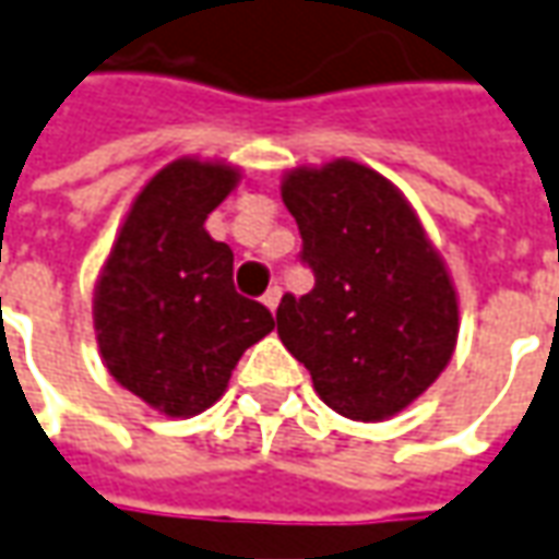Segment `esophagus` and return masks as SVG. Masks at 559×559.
Listing matches in <instances>:
<instances>
[{"mask_svg": "<svg viewBox=\"0 0 559 559\" xmlns=\"http://www.w3.org/2000/svg\"><path fill=\"white\" fill-rule=\"evenodd\" d=\"M280 298H283V288L280 286H271L267 288V292H264V298H261V301H264V307H267V310H276V307H280Z\"/></svg>", "mask_w": 559, "mask_h": 559, "instance_id": "obj_1", "label": "esophagus"}]
</instances>
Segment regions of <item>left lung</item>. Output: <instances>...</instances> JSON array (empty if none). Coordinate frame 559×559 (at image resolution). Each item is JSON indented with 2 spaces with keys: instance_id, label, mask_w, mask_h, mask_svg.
<instances>
[{
  "instance_id": "left-lung-1",
  "label": "left lung",
  "mask_w": 559,
  "mask_h": 559,
  "mask_svg": "<svg viewBox=\"0 0 559 559\" xmlns=\"http://www.w3.org/2000/svg\"><path fill=\"white\" fill-rule=\"evenodd\" d=\"M313 288L283 295L276 332L329 409L384 421L440 378L459 341V292L409 200L354 159L283 175Z\"/></svg>"
}]
</instances>
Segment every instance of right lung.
<instances>
[{"instance_id": "add662e5", "label": "right lung", "mask_w": 559, "mask_h": 559, "mask_svg": "<svg viewBox=\"0 0 559 559\" xmlns=\"http://www.w3.org/2000/svg\"><path fill=\"white\" fill-rule=\"evenodd\" d=\"M239 168L181 156L131 202L95 286V338L107 372L168 418L218 403L239 357L271 332V310L236 295L234 252L205 218Z\"/></svg>"}]
</instances>
